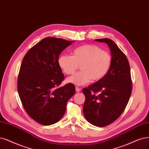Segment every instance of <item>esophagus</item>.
Listing matches in <instances>:
<instances>
[{
    "mask_svg": "<svg viewBox=\"0 0 149 149\" xmlns=\"http://www.w3.org/2000/svg\"><path fill=\"white\" fill-rule=\"evenodd\" d=\"M75 90H76L77 92H80V91H81V89L80 88H79V87H77V86H76V87H75Z\"/></svg>",
    "mask_w": 149,
    "mask_h": 149,
    "instance_id": "34e87169",
    "label": "esophagus"
}]
</instances>
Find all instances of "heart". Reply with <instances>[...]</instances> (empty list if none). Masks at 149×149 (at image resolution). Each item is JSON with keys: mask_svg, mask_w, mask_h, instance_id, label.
<instances>
[{"mask_svg": "<svg viewBox=\"0 0 149 149\" xmlns=\"http://www.w3.org/2000/svg\"><path fill=\"white\" fill-rule=\"evenodd\" d=\"M59 65L67 75H72L79 69L81 72L66 80L75 85L81 86L103 79L111 68L112 59L108 52L94 45H83L75 48L72 56L61 55Z\"/></svg>", "mask_w": 149, "mask_h": 149, "instance_id": "obj_1", "label": "heart"}]
</instances>
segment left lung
I'll return each mask as SVG.
<instances>
[{"mask_svg": "<svg viewBox=\"0 0 149 149\" xmlns=\"http://www.w3.org/2000/svg\"><path fill=\"white\" fill-rule=\"evenodd\" d=\"M95 40L109 47L112 65L103 79L83 89L85 96L83 111L88 122L104 127L113 123L124 111L132 92V81L128 60L116 44L107 38Z\"/></svg>", "mask_w": 149, "mask_h": 149, "instance_id": "1", "label": "left lung"}]
</instances>
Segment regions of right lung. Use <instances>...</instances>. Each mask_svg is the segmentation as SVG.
Instances as JSON below:
<instances>
[{"label":"right lung","instance_id":"obj_1","mask_svg":"<svg viewBox=\"0 0 149 149\" xmlns=\"http://www.w3.org/2000/svg\"><path fill=\"white\" fill-rule=\"evenodd\" d=\"M74 41L46 37L32 47L20 67L17 88L27 113L37 123L48 126L58 122L66 104L75 93L74 85H59L64 79L59 56Z\"/></svg>","mask_w":149,"mask_h":149}]
</instances>
